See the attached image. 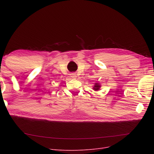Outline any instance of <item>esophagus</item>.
Returning a JSON list of instances; mask_svg holds the SVG:
<instances>
[{"label": "esophagus", "instance_id": "34e87169", "mask_svg": "<svg viewBox=\"0 0 154 154\" xmlns=\"http://www.w3.org/2000/svg\"><path fill=\"white\" fill-rule=\"evenodd\" d=\"M71 77L72 78H76V75L75 74H71Z\"/></svg>", "mask_w": 154, "mask_h": 154}]
</instances>
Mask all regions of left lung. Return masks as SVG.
Segmentation results:
<instances>
[{"instance_id":"1","label":"left lung","mask_w":154,"mask_h":154,"mask_svg":"<svg viewBox=\"0 0 154 154\" xmlns=\"http://www.w3.org/2000/svg\"><path fill=\"white\" fill-rule=\"evenodd\" d=\"M101 87V85L99 84L98 83H96L94 84V87H93V89L94 91H98L100 89V88Z\"/></svg>"}]
</instances>
